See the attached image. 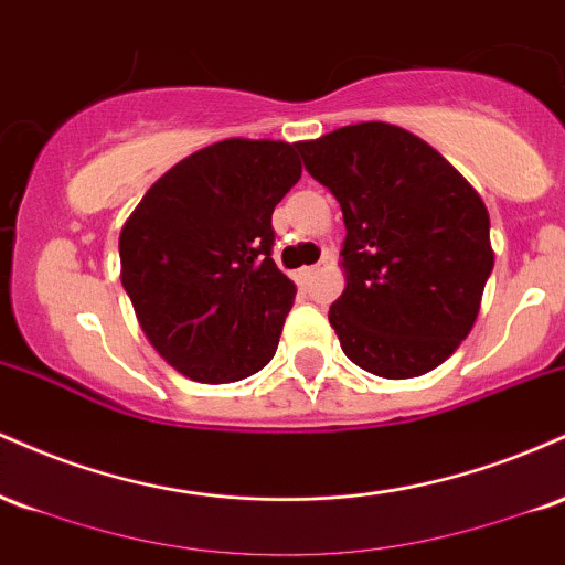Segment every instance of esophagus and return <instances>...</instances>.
I'll return each mask as SVG.
<instances>
[{
  "instance_id": "34e87169",
  "label": "esophagus",
  "mask_w": 565,
  "mask_h": 565,
  "mask_svg": "<svg viewBox=\"0 0 565 565\" xmlns=\"http://www.w3.org/2000/svg\"><path fill=\"white\" fill-rule=\"evenodd\" d=\"M319 274H321V265H308V268H300L302 281H313Z\"/></svg>"
}]
</instances>
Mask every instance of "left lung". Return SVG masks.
Wrapping results in <instances>:
<instances>
[{"label": "left lung", "mask_w": 565, "mask_h": 565, "mask_svg": "<svg viewBox=\"0 0 565 565\" xmlns=\"http://www.w3.org/2000/svg\"><path fill=\"white\" fill-rule=\"evenodd\" d=\"M295 148L345 220L348 284L329 308L342 353L385 380L444 364L470 334L494 268L481 196L436 148L385 121Z\"/></svg>", "instance_id": "left-lung-1"}]
</instances>
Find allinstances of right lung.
<instances>
[{"label":"right lung","instance_id":"add662e5","mask_svg":"<svg viewBox=\"0 0 565 565\" xmlns=\"http://www.w3.org/2000/svg\"><path fill=\"white\" fill-rule=\"evenodd\" d=\"M300 174L291 142L220 140L161 174L121 228L125 291L185 377L223 385L274 359L297 287L270 257V217Z\"/></svg>","mask_w":565,"mask_h":565}]
</instances>
